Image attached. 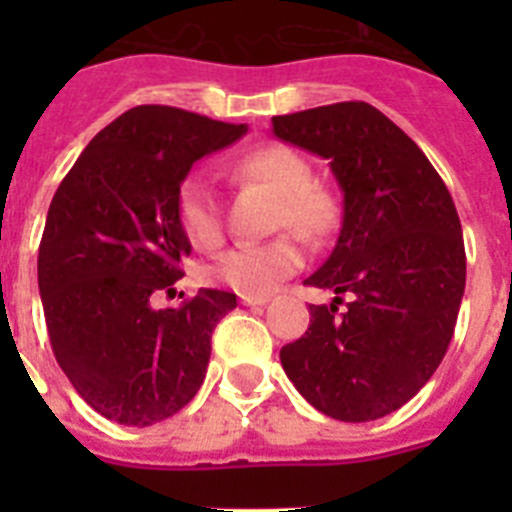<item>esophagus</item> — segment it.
<instances>
[{
	"label": "esophagus",
	"instance_id": "esophagus-1",
	"mask_svg": "<svg viewBox=\"0 0 512 512\" xmlns=\"http://www.w3.org/2000/svg\"><path fill=\"white\" fill-rule=\"evenodd\" d=\"M269 302V295H241V305L246 307H261Z\"/></svg>",
	"mask_w": 512,
	"mask_h": 512
}]
</instances>
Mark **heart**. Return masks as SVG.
<instances>
[{
  "label": "heart",
  "instance_id": "obj_1",
  "mask_svg": "<svg viewBox=\"0 0 512 512\" xmlns=\"http://www.w3.org/2000/svg\"><path fill=\"white\" fill-rule=\"evenodd\" d=\"M235 179L274 194L271 225L295 230L315 243L333 233L338 205L333 194L310 184V164L289 146L269 143L243 153L233 164ZM176 223L197 248H215L223 241V220L215 189L202 174H189L176 192ZM305 264V251L292 235H279L269 243L235 246L217 259L212 277L241 295H269L282 279L292 277Z\"/></svg>",
  "mask_w": 512,
  "mask_h": 512
}]
</instances>
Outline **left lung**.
<instances>
[{
    "instance_id": "1",
    "label": "left lung",
    "mask_w": 512,
    "mask_h": 512,
    "mask_svg": "<svg viewBox=\"0 0 512 512\" xmlns=\"http://www.w3.org/2000/svg\"><path fill=\"white\" fill-rule=\"evenodd\" d=\"M274 135L328 158L343 192L333 253L305 284V336L279 351L312 408L366 423L402 408L441 364L467 284V253L449 189L415 140L366 102L271 117ZM351 303L337 312L340 297Z\"/></svg>"
}]
</instances>
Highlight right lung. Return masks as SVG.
<instances>
[{
	"mask_svg": "<svg viewBox=\"0 0 512 512\" xmlns=\"http://www.w3.org/2000/svg\"><path fill=\"white\" fill-rule=\"evenodd\" d=\"M248 125L140 104L92 138L56 189L38 251V287L53 354L87 405L122 425L171 418L210 361V338L235 295L200 289L153 310V292L184 277L187 235L176 192L194 161Z\"/></svg>",
	"mask_w": 512,
	"mask_h": 512,
	"instance_id": "add662e5",
	"label": "right lung"
}]
</instances>
